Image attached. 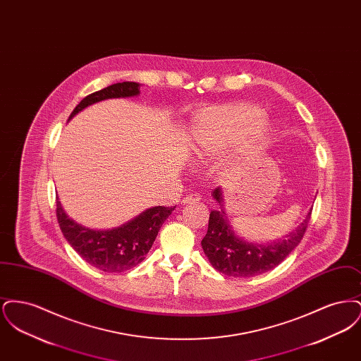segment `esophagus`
I'll return each instance as SVG.
<instances>
[{
  "instance_id": "obj_1",
  "label": "esophagus",
  "mask_w": 361,
  "mask_h": 361,
  "mask_svg": "<svg viewBox=\"0 0 361 361\" xmlns=\"http://www.w3.org/2000/svg\"><path fill=\"white\" fill-rule=\"evenodd\" d=\"M200 199H202V197H200V195H199V193H196V192H193V193L188 195L187 197H184L181 203H184V204H187V203H195V202H199Z\"/></svg>"
}]
</instances>
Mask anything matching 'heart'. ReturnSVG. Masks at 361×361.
<instances>
[{"label":"heart","instance_id":"1","mask_svg":"<svg viewBox=\"0 0 361 361\" xmlns=\"http://www.w3.org/2000/svg\"><path fill=\"white\" fill-rule=\"evenodd\" d=\"M259 118L261 111L249 104H230L197 114L190 126V142L195 154H209L227 139L243 134L253 126L259 135H264L265 127L259 121L257 123Z\"/></svg>","mask_w":361,"mask_h":361}]
</instances>
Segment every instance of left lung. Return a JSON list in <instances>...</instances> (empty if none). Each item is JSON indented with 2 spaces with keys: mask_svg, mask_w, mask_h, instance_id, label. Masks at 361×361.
<instances>
[{
  "mask_svg": "<svg viewBox=\"0 0 361 361\" xmlns=\"http://www.w3.org/2000/svg\"><path fill=\"white\" fill-rule=\"evenodd\" d=\"M214 199L222 206V190L216 188ZM311 218V209L300 226L284 240L255 245L240 240L231 230L224 211H211L202 247L211 265L221 274L233 277H252L268 272L291 253L303 238Z\"/></svg>",
  "mask_w": 361,
  "mask_h": 361,
  "instance_id": "obj_1",
  "label": "left lung"
}]
</instances>
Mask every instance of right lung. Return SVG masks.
Listing matches in <instances>:
<instances>
[{
	"label": "right lung",
	"mask_w": 361,
	"mask_h": 361,
	"mask_svg": "<svg viewBox=\"0 0 361 361\" xmlns=\"http://www.w3.org/2000/svg\"><path fill=\"white\" fill-rule=\"evenodd\" d=\"M139 87L137 82H118L97 90L81 100L70 114L69 121L87 105L106 99L137 96ZM174 208L176 206L153 207L118 228L99 231L71 221L56 197V219L66 240L86 262L104 272L121 274L145 259L161 226Z\"/></svg>",
	"instance_id": "obj_1"
}]
</instances>
